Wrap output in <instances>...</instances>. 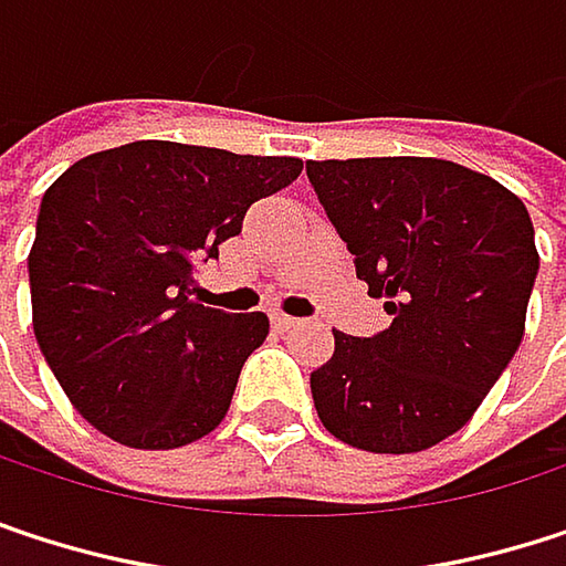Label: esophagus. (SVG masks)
Returning <instances> with one entry per match:
<instances>
[{
	"instance_id": "esophagus-1",
	"label": "esophagus",
	"mask_w": 566,
	"mask_h": 566,
	"mask_svg": "<svg viewBox=\"0 0 566 566\" xmlns=\"http://www.w3.org/2000/svg\"><path fill=\"white\" fill-rule=\"evenodd\" d=\"M270 319H273V326H276L280 333H290V329H296V326H300V319H296V316H286L283 310H273V313H270Z\"/></svg>"
}]
</instances>
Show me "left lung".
<instances>
[{
	"label": "left lung",
	"mask_w": 566,
	"mask_h": 566,
	"mask_svg": "<svg viewBox=\"0 0 566 566\" xmlns=\"http://www.w3.org/2000/svg\"><path fill=\"white\" fill-rule=\"evenodd\" d=\"M356 276L392 326L336 333L310 376L319 422L376 454L424 451L478 412L521 346L537 276L534 223L494 177L438 157L306 160Z\"/></svg>",
	"instance_id": "obj_1"
}]
</instances>
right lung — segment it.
I'll list each match as a JSON object with an SVG mask.
<instances>
[{
  "instance_id": "add662e5",
  "label": "right lung",
  "mask_w": 566,
  "mask_h": 566,
  "mask_svg": "<svg viewBox=\"0 0 566 566\" xmlns=\"http://www.w3.org/2000/svg\"><path fill=\"white\" fill-rule=\"evenodd\" d=\"M300 174V157L135 142L75 160L45 190L29 250L32 329L85 422L144 451L223 422L270 319L193 303V263Z\"/></svg>"
}]
</instances>
